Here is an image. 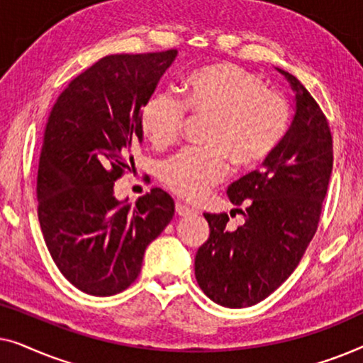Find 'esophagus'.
I'll return each mask as SVG.
<instances>
[{
	"label": "esophagus",
	"mask_w": 363,
	"mask_h": 363,
	"mask_svg": "<svg viewBox=\"0 0 363 363\" xmlns=\"http://www.w3.org/2000/svg\"><path fill=\"white\" fill-rule=\"evenodd\" d=\"M175 211H177L178 216H190V215H193V213H195L191 210V208H188L186 205H183V203H180V201H178L175 205Z\"/></svg>",
	"instance_id": "34e87169"
}]
</instances>
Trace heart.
Here are the masks:
<instances>
[{"mask_svg":"<svg viewBox=\"0 0 363 363\" xmlns=\"http://www.w3.org/2000/svg\"><path fill=\"white\" fill-rule=\"evenodd\" d=\"M183 92V102L170 92L148 97L140 111V128L153 148L165 150L180 138L186 111L210 121L205 133L208 148H186L160 167L163 185L188 201L203 200L225 180L228 160L240 170L261 165L289 130L287 99L236 64L198 67L186 77Z\"/></svg>","mask_w":363,"mask_h":363,"instance_id":"1","label":"heart"}]
</instances>
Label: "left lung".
Returning <instances> with one entry per match:
<instances>
[{
	"label": "left lung",
	"instance_id": "1",
	"mask_svg": "<svg viewBox=\"0 0 363 363\" xmlns=\"http://www.w3.org/2000/svg\"><path fill=\"white\" fill-rule=\"evenodd\" d=\"M279 72L296 91L294 121L261 170L228 186L245 225L228 231L226 213H205L210 238L195 257L198 286L231 309L266 299L294 272L319 226L334 165L330 127L319 104L292 74Z\"/></svg>",
	"mask_w": 363,
	"mask_h": 363
}]
</instances>
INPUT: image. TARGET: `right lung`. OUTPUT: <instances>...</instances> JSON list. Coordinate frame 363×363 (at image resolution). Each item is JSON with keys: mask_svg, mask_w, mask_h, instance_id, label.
<instances>
[{"mask_svg": "<svg viewBox=\"0 0 363 363\" xmlns=\"http://www.w3.org/2000/svg\"><path fill=\"white\" fill-rule=\"evenodd\" d=\"M177 49L113 54L74 77L44 128L38 168V218L62 276L91 296L125 291L142 269L147 246L175 215L160 188L135 205L113 196L142 142L140 111Z\"/></svg>", "mask_w": 363, "mask_h": 363, "instance_id": "add662e5", "label": "right lung"}]
</instances>
